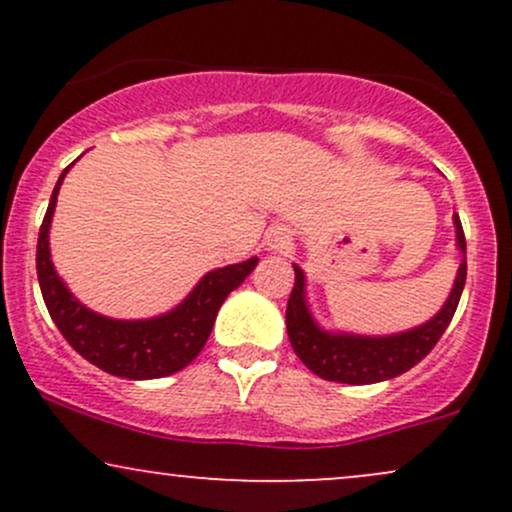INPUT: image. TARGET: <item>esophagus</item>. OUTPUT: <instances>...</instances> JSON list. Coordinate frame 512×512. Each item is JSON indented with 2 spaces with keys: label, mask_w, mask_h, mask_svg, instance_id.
I'll return each mask as SVG.
<instances>
[{
  "label": "esophagus",
  "mask_w": 512,
  "mask_h": 512,
  "mask_svg": "<svg viewBox=\"0 0 512 512\" xmlns=\"http://www.w3.org/2000/svg\"><path fill=\"white\" fill-rule=\"evenodd\" d=\"M289 243H291L289 228H272V231L267 233V248L269 250H284Z\"/></svg>",
  "instance_id": "34e87169"
}]
</instances>
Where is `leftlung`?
I'll return each instance as SVG.
<instances>
[{"label": "left lung", "mask_w": 512, "mask_h": 512, "mask_svg": "<svg viewBox=\"0 0 512 512\" xmlns=\"http://www.w3.org/2000/svg\"><path fill=\"white\" fill-rule=\"evenodd\" d=\"M455 228L457 245L464 252L467 243H464V231L457 214ZM293 272H296V284H293L289 305H286V330H289L296 356L315 375L332 380V383L370 385L407 373L421 358L431 354L433 346L448 330L457 303H460L464 279H467V257H462L455 286H452V293L445 301L443 310L433 320H428L426 325L416 327L411 332L392 334V337H349V334L322 332L313 322L308 305L303 301V272L298 267H293Z\"/></svg>", "instance_id": "obj_1"}]
</instances>
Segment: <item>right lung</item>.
Returning a JSON list of instances; mask_svg holds the SVG:
<instances>
[{
  "label": "right lung",
  "mask_w": 512,
  "mask_h": 512,
  "mask_svg": "<svg viewBox=\"0 0 512 512\" xmlns=\"http://www.w3.org/2000/svg\"><path fill=\"white\" fill-rule=\"evenodd\" d=\"M67 170L69 168L62 170L52 190L48 211L40 223L38 252H35L40 291H43V301L48 305L52 322L76 354L117 378L151 380L178 373L187 363L195 361L202 346L207 344L221 303L255 269L257 257L209 272L173 313L154 317V320H110V317L93 313L67 291L50 262L48 231L57 192Z\"/></svg>",
  "instance_id": "add662e5"
}]
</instances>
